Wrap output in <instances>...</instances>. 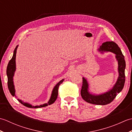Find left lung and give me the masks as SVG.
Instances as JSON below:
<instances>
[{"label":"left lung","mask_w":132,"mask_h":132,"mask_svg":"<svg viewBox=\"0 0 132 132\" xmlns=\"http://www.w3.org/2000/svg\"><path fill=\"white\" fill-rule=\"evenodd\" d=\"M100 53L110 52L115 54V58L118 63L119 77L113 87L107 92L99 95L92 94L89 91V83L86 78L83 77V84L80 94L83 99L87 103L96 105H106L111 103L117 95L122 91L124 87L125 76V61L118 45L113 41H107L104 43L97 49Z\"/></svg>","instance_id":"left-lung-1"}]
</instances>
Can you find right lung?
Masks as SVG:
<instances>
[{
  "label": "right lung",
  "instance_id": "right-lung-1",
  "mask_svg": "<svg viewBox=\"0 0 132 132\" xmlns=\"http://www.w3.org/2000/svg\"><path fill=\"white\" fill-rule=\"evenodd\" d=\"M18 46H16V48L13 51V54L11 60L10 61L9 63L8 64L7 68V78H8V89L10 92L11 94L13 96H15L17 97L15 94V86H14V83H13V76L15 75V72L16 71V52H17V49H18ZM64 79H62L60 80L57 85H56L54 88H53L52 92V94H51V96H50V98L49 100L48 101V102L47 103H45L43 104H41L40 105H32L28 103H25L23 102V100H21L19 99H18V100L19 102L21 103L22 104L24 105V106H27V107L28 108H41V107H44V106H46L48 105H50L54 103L55 101L56 100L58 96V88L59 86L61 85V84L63 82Z\"/></svg>",
  "mask_w": 132,
  "mask_h": 132
}]
</instances>
